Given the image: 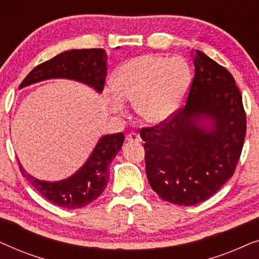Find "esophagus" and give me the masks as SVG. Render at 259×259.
Instances as JSON below:
<instances>
[{"label": "esophagus", "instance_id": "34e87169", "mask_svg": "<svg viewBox=\"0 0 259 259\" xmlns=\"http://www.w3.org/2000/svg\"><path fill=\"white\" fill-rule=\"evenodd\" d=\"M140 140H141L140 139V136L138 133L132 132V133L127 134V136H126V141H127V143H139Z\"/></svg>", "mask_w": 259, "mask_h": 259}]
</instances>
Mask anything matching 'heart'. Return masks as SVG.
<instances>
[{"mask_svg":"<svg viewBox=\"0 0 259 259\" xmlns=\"http://www.w3.org/2000/svg\"><path fill=\"white\" fill-rule=\"evenodd\" d=\"M191 72L180 58L166 59L143 54L127 60L112 77L115 94L109 105L114 112L123 109L122 101H133L137 114L145 122L158 125L171 118L189 91Z\"/></svg>","mask_w":259,"mask_h":259,"instance_id":"1","label":"heart"}]
</instances>
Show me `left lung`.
<instances>
[{"instance_id": "obj_1", "label": "left lung", "mask_w": 259, "mask_h": 259, "mask_svg": "<svg viewBox=\"0 0 259 259\" xmlns=\"http://www.w3.org/2000/svg\"><path fill=\"white\" fill-rule=\"evenodd\" d=\"M193 62L186 104L166 121L140 130L148 183L161 199L179 206L203 203L231 178L246 134L233 76L203 52Z\"/></svg>"}]
</instances>
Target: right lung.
Listing matches in <instances>:
<instances>
[{
  "instance_id": "add662e5",
  "label": "right lung",
  "mask_w": 259,
  "mask_h": 259,
  "mask_svg": "<svg viewBox=\"0 0 259 259\" xmlns=\"http://www.w3.org/2000/svg\"><path fill=\"white\" fill-rule=\"evenodd\" d=\"M106 61L107 56L101 48L72 49L35 67L24 77L20 88L42 80L65 77L102 92L107 76ZM123 139L125 136L121 132L102 137L86 164L75 175L61 182L49 183L34 178L20 162L19 168L30 185L51 203L65 208H80L97 199L106 189L109 180L108 166L121 148Z\"/></svg>"
}]
</instances>
